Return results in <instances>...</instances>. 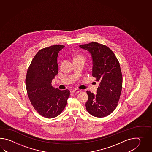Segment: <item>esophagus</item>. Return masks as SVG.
I'll return each mask as SVG.
<instances>
[{
    "mask_svg": "<svg viewBox=\"0 0 152 152\" xmlns=\"http://www.w3.org/2000/svg\"><path fill=\"white\" fill-rule=\"evenodd\" d=\"M81 92V90L77 89V88L74 89V90H72V92H73V93H79V92Z\"/></svg>",
    "mask_w": 152,
    "mask_h": 152,
    "instance_id": "1",
    "label": "esophagus"
}]
</instances>
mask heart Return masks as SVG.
I'll list each match as a JSON object with an SVG mask.
<instances>
[{"label":"heart","mask_w":152,"mask_h":152,"mask_svg":"<svg viewBox=\"0 0 152 152\" xmlns=\"http://www.w3.org/2000/svg\"><path fill=\"white\" fill-rule=\"evenodd\" d=\"M79 57H82V56H79Z\"/></svg>","instance_id":"heart-1"}]
</instances>
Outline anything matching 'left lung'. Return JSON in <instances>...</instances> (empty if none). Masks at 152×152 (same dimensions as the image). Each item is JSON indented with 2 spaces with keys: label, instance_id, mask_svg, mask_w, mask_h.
I'll use <instances>...</instances> for the list:
<instances>
[{
  "label": "left lung",
  "instance_id": "obj_1",
  "mask_svg": "<svg viewBox=\"0 0 152 152\" xmlns=\"http://www.w3.org/2000/svg\"><path fill=\"white\" fill-rule=\"evenodd\" d=\"M90 53L92 75L99 83L97 94L87 91V111L97 117L107 116L116 109L122 88V75L120 63L113 52L106 45L91 42L79 45Z\"/></svg>",
  "mask_w": 152,
  "mask_h": 152
}]
</instances>
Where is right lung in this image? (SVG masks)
Instances as JSON below:
<instances>
[{
    "mask_svg": "<svg viewBox=\"0 0 152 152\" xmlns=\"http://www.w3.org/2000/svg\"><path fill=\"white\" fill-rule=\"evenodd\" d=\"M64 45H51L39 50L33 58L26 77L29 99L37 113L47 118L58 116L65 109L70 92L52 85L58 71V56Z\"/></svg>",
    "mask_w": 152,
    "mask_h": 152,
    "instance_id": "obj_1",
    "label": "right lung"
}]
</instances>
